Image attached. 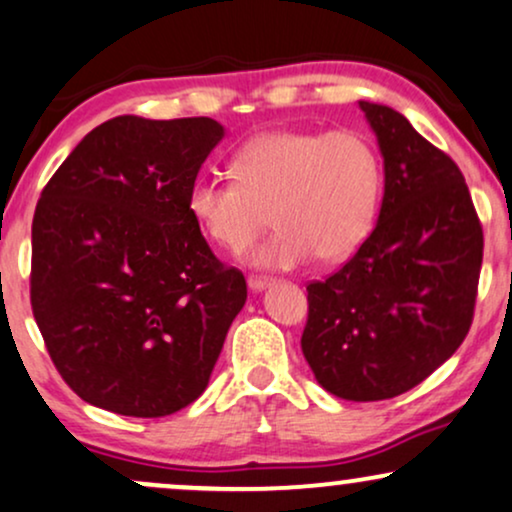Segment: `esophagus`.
<instances>
[{"instance_id":"34e87169","label":"esophagus","mask_w":512,"mask_h":512,"mask_svg":"<svg viewBox=\"0 0 512 512\" xmlns=\"http://www.w3.org/2000/svg\"><path fill=\"white\" fill-rule=\"evenodd\" d=\"M246 282H249L251 292H263V289L268 287V277H256V275H251Z\"/></svg>"}]
</instances>
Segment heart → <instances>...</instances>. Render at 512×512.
Wrapping results in <instances>:
<instances>
[{
    "label": "heart",
    "instance_id": "obj_1",
    "mask_svg": "<svg viewBox=\"0 0 512 512\" xmlns=\"http://www.w3.org/2000/svg\"><path fill=\"white\" fill-rule=\"evenodd\" d=\"M232 173L235 180H194L187 208L208 239L235 254L273 213L277 232L246 256L254 268L292 270L315 254L342 261L375 227L382 166L356 130L263 132L237 151Z\"/></svg>",
    "mask_w": 512,
    "mask_h": 512
}]
</instances>
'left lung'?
I'll list each match as a JSON object with an SVG mask.
<instances>
[{"label": "left lung", "instance_id": "obj_1", "mask_svg": "<svg viewBox=\"0 0 512 512\" xmlns=\"http://www.w3.org/2000/svg\"><path fill=\"white\" fill-rule=\"evenodd\" d=\"M384 159L375 230L337 273L311 282L301 351L346 401L394 399L463 344L484 235L451 156L384 104L358 102Z\"/></svg>", "mask_w": 512, "mask_h": 512}]
</instances>
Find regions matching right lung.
Returning <instances> with one entry per match:
<instances>
[{
    "mask_svg": "<svg viewBox=\"0 0 512 512\" xmlns=\"http://www.w3.org/2000/svg\"><path fill=\"white\" fill-rule=\"evenodd\" d=\"M213 118H111L42 189L30 304L75 394L163 418L204 394L246 280L213 256L187 194L223 140Z\"/></svg>",
    "mask_w": 512,
    "mask_h": 512,
    "instance_id": "1",
    "label": "right lung"
}]
</instances>
